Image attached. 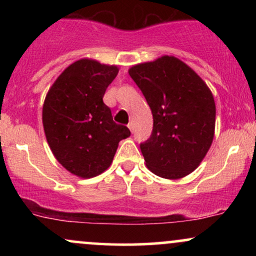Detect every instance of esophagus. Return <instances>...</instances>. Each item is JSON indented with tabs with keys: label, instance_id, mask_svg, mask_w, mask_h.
<instances>
[{
	"label": "esophagus",
	"instance_id": "obj_1",
	"mask_svg": "<svg viewBox=\"0 0 256 256\" xmlns=\"http://www.w3.org/2000/svg\"><path fill=\"white\" fill-rule=\"evenodd\" d=\"M128 128H130V131L132 132V131H134V122H128Z\"/></svg>",
	"mask_w": 256,
	"mask_h": 256
}]
</instances>
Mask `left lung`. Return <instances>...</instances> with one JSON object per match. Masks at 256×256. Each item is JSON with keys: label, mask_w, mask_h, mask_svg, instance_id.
Segmentation results:
<instances>
[{"label": "left lung", "mask_w": 256, "mask_h": 256, "mask_svg": "<svg viewBox=\"0 0 256 256\" xmlns=\"http://www.w3.org/2000/svg\"><path fill=\"white\" fill-rule=\"evenodd\" d=\"M128 74L152 110V132L140 152L154 174L179 179L198 168L216 128L212 91L192 67L174 56L132 66Z\"/></svg>", "instance_id": "8db88e82"}]
</instances>
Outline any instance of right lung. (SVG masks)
Wrapping results in <instances>:
<instances>
[{
    "label": "right lung",
    "mask_w": 256,
    "mask_h": 256,
    "mask_svg": "<svg viewBox=\"0 0 256 256\" xmlns=\"http://www.w3.org/2000/svg\"><path fill=\"white\" fill-rule=\"evenodd\" d=\"M119 68L92 58L70 64L44 100L46 142L58 162L79 178H92L110 166L119 142L131 134L113 122L104 95Z\"/></svg>",
    "instance_id": "right-lung-1"
}]
</instances>
